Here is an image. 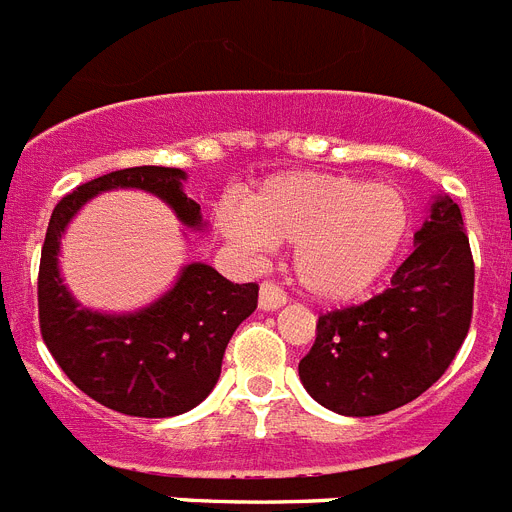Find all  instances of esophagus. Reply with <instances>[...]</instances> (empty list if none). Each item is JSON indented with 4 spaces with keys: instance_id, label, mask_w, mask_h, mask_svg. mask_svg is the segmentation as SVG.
<instances>
[{
    "instance_id": "esophagus-1",
    "label": "esophagus",
    "mask_w": 512,
    "mask_h": 512,
    "mask_svg": "<svg viewBox=\"0 0 512 512\" xmlns=\"http://www.w3.org/2000/svg\"><path fill=\"white\" fill-rule=\"evenodd\" d=\"M286 304V291L273 281H263L260 286V307L263 309H278Z\"/></svg>"
}]
</instances>
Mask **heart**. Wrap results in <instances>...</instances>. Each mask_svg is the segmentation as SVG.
I'll return each mask as SVG.
<instances>
[{
	"mask_svg": "<svg viewBox=\"0 0 512 512\" xmlns=\"http://www.w3.org/2000/svg\"><path fill=\"white\" fill-rule=\"evenodd\" d=\"M223 234L242 252L294 244L296 278L309 294L346 302L390 268L411 223L395 184L354 176L286 171L249 190L242 205L218 210Z\"/></svg>",
	"mask_w": 512,
	"mask_h": 512,
	"instance_id": "1",
	"label": "heart"
}]
</instances>
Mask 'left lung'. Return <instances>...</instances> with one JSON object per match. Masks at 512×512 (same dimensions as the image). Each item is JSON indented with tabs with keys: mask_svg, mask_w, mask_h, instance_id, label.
<instances>
[{
	"mask_svg": "<svg viewBox=\"0 0 512 512\" xmlns=\"http://www.w3.org/2000/svg\"><path fill=\"white\" fill-rule=\"evenodd\" d=\"M474 315V255L461 208L437 197L416 249L382 294L330 309L299 362L307 393L343 416H377L432 388L455 359Z\"/></svg>",
	"mask_w": 512,
	"mask_h": 512,
	"instance_id": "obj_1",
	"label": "left lung"
}]
</instances>
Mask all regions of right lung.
Returning a JSON list of instances; mask_svg holds the SVG:
<instances>
[{"mask_svg":"<svg viewBox=\"0 0 512 512\" xmlns=\"http://www.w3.org/2000/svg\"><path fill=\"white\" fill-rule=\"evenodd\" d=\"M182 169L132 166L103 174L64 195L51 213L38 265V325L46 349L77 388L127 416L163 419L195 409L216 388L234 330L257 307V283H231L192 263L174 289L135 315L83 309L57 268L64 226L90 197L117 187L153 192L179 221L200 226V205L182 192Z\"/></svg>","mask_w":512,"mask_h":512,"instance_id":"right-lung-1","label":"right lung"}]
</instances>
